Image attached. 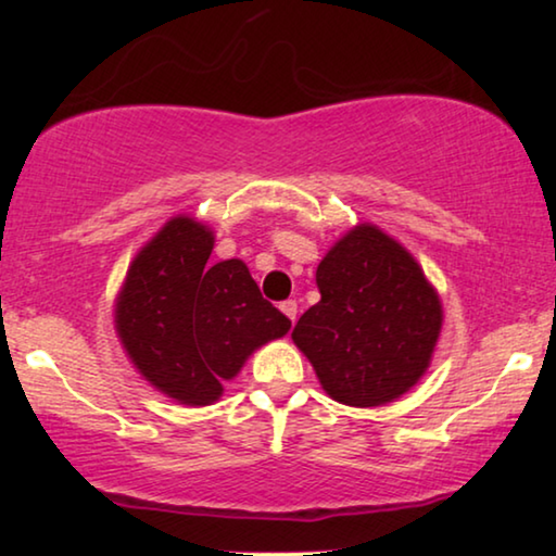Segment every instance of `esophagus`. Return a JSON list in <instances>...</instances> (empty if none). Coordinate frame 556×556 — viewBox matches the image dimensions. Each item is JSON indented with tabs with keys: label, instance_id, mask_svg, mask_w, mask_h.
Instances as JSON below:
<instances>
[{
	"label": "esophagus",
	"instance_id": "esophagus-1",
	"mask_svg": "<svg viewBox=\"0 0 556 556\" xmlns=\"http://www.w3.org/2000/svg\"><path fill=\"white\" fill-rule=\"evenodd\" d=\"M280 311H283V314L291 318V321H295V314H299V303H295L293 299H288V301L280 303Z\"/></svg>",
	"mask_w": 556,
	"mask_h": 556
}]
</instances>
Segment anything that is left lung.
<instances>
[{
	"label": "left lung",
	"mask_w": 556,
	"mask_h": 556,
	"mask_svg": "<svg viewBox=\"0 0 556 556\" xmlns=\"http://www.w3.org/2000/svg\"><path fill=\"white\" fill-rule=\"evenodd\" d=\"M321 301L299 318L293 341L337 402L377 407L428 369L443 308L420 265L390 235L359 225L316 270Z\"/></svg>",
	"instance_id": "8db88e82"
}]
</instances>
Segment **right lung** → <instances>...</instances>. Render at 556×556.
<instances>
[{
	"label": "right lung",
	"mask_w": 556,
	"mask_h": 556,
	"mask_svg": "<svg viewBox=\"0 0 556 556\" xmlns=\"http://www.w3.org/2000/svg\"><path fill=\"white\" fill-rule=\"evenodd\" d=\"M212 232L174 217L136 255L116 329L136 369L181 405H210L257 346L291 321L263 299L242 261L210 265Z\"/></svg>",
	"instance_id": "add662e5"
}]
</instances>
